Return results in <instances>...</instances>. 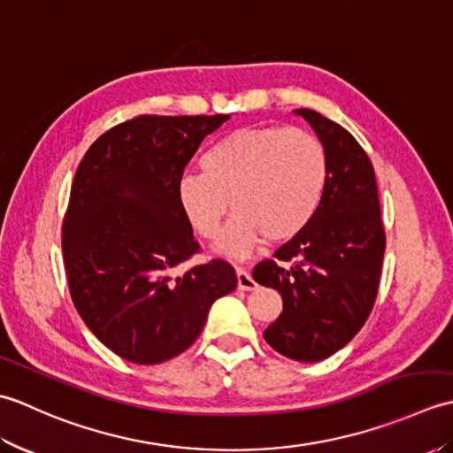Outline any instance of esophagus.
<instances>
[{"instance_id": "esophagus-1", "label": "esophagus", "mask_w": 453, "mask_h": 453, "mask_svg": "<svg viewBox=\"0 0 453 453\" xmlns=\"http://www.w3.org/2000/svg\"><path fill=\"white\" fill-rule=\"evenodd\" d=\"M237 286H239V290H245V292L257 290L255 278L251 276V273L245 271V268H242V266L237 268Z\"/></svg>"}]
</instances>
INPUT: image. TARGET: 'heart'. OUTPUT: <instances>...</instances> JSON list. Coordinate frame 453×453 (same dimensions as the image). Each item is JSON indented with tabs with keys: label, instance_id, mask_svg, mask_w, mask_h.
<instances>
[{
	"label": "heart",
	"instance_id": "b5f03b06",
	"mask_svg": "<svg viewBox=\"0 0 453 453\" xmlns=\"http://www.w3.org/2000/svg\"><path fill=\"white\" fill-rule=\"evenodd\" d=\"M202 175L182 177L177 200L198 237L219 235V251L251 253L263 235L286 242L310 224L321 204L329 163L321 140L296 127H245L227 132L200 159ZM230 202L227 203L226 200Z\"/></svg>",
	"mask_w": 453,
	"mask_h": 453
}]
</instances>
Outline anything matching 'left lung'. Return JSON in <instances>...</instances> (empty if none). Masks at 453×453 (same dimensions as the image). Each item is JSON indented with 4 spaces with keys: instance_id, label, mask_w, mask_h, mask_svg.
<instances>
[{
    "instance_id": "left-lung-1",
    "label": "left lung",
    "mask_w": 453,
    "mask_h": 453,
    "mask_svg": "<svg viewBox=\"0 0 453 453\" xmlns=\"http://www.w3.org/2000/svg\"><path fill=\"white\" fill-rule=\"evenodd\" d=\"M296 112L326 151V187L310 224L274 258H263L253 278L280 292L284 302L280 317L266 326V342L286 358L319 362L349 344L368 319L386 229L368 153L341 124L310 109Z\"/></svg>"
}]
</instances>
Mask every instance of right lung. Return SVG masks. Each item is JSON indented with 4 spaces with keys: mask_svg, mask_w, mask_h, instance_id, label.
Segmentation results:
<instances>
[{
    "mask_svg": "<svg viewBox=\"0 0 453 453\" xmlns=\"http://www.w3.org/2000/svg\"><path fill=\"white\" fill-rule=\"evenodd\" d=\"M227 114H140L91 143L72 182L62 253L75 310L120 358L161 364L204 329L211 303L237 288L235 268L200 253L177 200L187 163Z\"/></svg>",
    "mask_w": 453,
    "mask_h": 453,
    "instance_id": "1",
    "label": "right lung"
}]
</instances>
